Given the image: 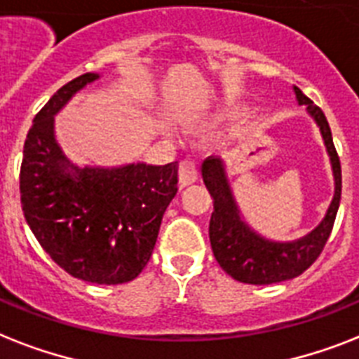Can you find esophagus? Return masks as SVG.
I'll list each match as a JSON object with an SVG mask.
<instances>
[{"label": "esophagus", "instance_id": "esophagus-1", "mask_svg": "<svg viewBox=\"0 0 359 359\" xmlns=\"http://www.w3.org/2000/svg\"><path fill=\"white\" fill-rule=\"evenodd\" d=\"M197 180V165H195L194 160H182L179 165V184L180 188H186V186L194 184Z\"/></svg>", "mask_w": 359, "mask_h": 359}]
</instances>
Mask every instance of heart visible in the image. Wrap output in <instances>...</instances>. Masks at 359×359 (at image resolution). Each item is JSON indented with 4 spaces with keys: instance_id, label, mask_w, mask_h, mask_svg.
I'll return each instance as SVG.
<instances>
[{
    "instance_id": "obj_1",
    "label": "heart",
    "mask_w": 359,
    "mask_h": 359,
    "mask_svg": "<svg viewBox=\"0 0 359 359\" xmlns=\"http://www.w3.org/2000/svg\"><path fill=\"white\" fill-rule=\"evenodd\" d=\"M229 112H232V110H226V114H229Z\"/></svg>"
}]
</instances>
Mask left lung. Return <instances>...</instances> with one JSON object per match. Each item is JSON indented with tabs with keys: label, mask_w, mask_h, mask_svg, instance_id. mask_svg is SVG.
Here are the masks:
<instances>
[{
	"label": "left lung",
	"mask_w": 359,
	"mask_h": 359,
	"mask_svg": "<svg viewBox=\"0 0 359 359\" xmlns=\"http://www.w3.org/2000/svg\"><path fill=\"white\" fill-rule=\"evenodd\" d=\"M293 92L299 104H306L308 114L316 119L325 140L326 153L330 156L332 173H334V199L321 223L310 234L293 241H273L255 232L243 221L240 208L236 205L225 162L219 156H208L201 165L205 186L214 199L208 234L215 260L234 280L243 284L267 285L302 275L325 249L339 208L341 164L328 121L323 110L313 104L311 99L306 97L297 86H293Z\"/></svg>",
	"instance_id": "8db88e82"
}]
</instances>
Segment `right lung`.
<instances>
[{
  "label": "right lung",
  "mask_w": 359,
  "mask_h": 359,
  "mask_svg": "<svg viewBox=\"0 0 359 359\" xmlns=\"http://www.w3.org/2000/svg\"><path fill=\"white\" fill-rule=\"evenodd\" d=\"M99 74L69 81L34 116L23 145L20 194L29 229L75 278L116 285L142 273L177 194L179 164L79 168L55 140V116Z\"/></svg>",
  "instance_id": "add662e5"
}]
</instances>
